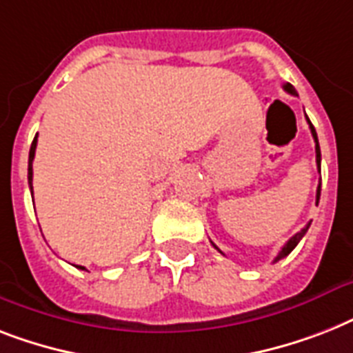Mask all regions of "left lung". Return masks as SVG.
Returning a JSON list of instances; mask_svg holds the SVG:
<instances>
[{
    "instance_id": "obj_1",
    "label": "left lung",
    "mask_w": 353,
    "mask_h": 353,
    "mask_svg": "<svg viewBox=\"0 0 353 353\" xmlns=\"http://www.w3.org/2000/svg\"><path fill=\"white\" fill-rule=\"evenodd\" d=\"M283 88H285V90H286V92H288V94H292V96H297L296 88L292 87L290 83H285V85H283ZM306 121H308V125H310L312 137H314V141H316V163H317V168H319V172H321V148H319V141H317L316 128H314V125H312L310 119H308V117H306ZM319 196H321V183H319V186H317V196H316V197H317V203H319ZM308 226H310V223H308V225H306L305 228H303V230L297 232L296 236L292 237V239H288V243H286V245L283 246V248H281L279 256H277L276 259H274V263H277V261H281V259H283V257H286V256H288V254H290L292 250H294V248H296L297 243H299L301 239H303V236H305L306 230H308ZM212 245H214V243H212ZM214 246H216V245H214ZM216 248H217V246H216ZM217 250H219V248H217ZM219 252H221V250H219Z\"/></svg>"
}]
</instances>
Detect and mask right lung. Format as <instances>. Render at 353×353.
Wrapping results in <instances>:
<instances>
[{
    "label": "right lung",
    "mask_w": 353,
    "mask_h": 353,
    "mask_svg": "<svg viewBox=\"0 0 353 353\" xmlns=\"http://www.w3.org/2000/svg\"><path fill=\"white\" fill-rule=\"evenodd\" d=\"M36 147H37V134L34 137L32 145H30V152H28V186H30V192L34 194L32 190V161H34V156H36ZM77 268H81L85 270V266H77Z\"/></svg>",
    "instance_id": "1"
}]
</instances>
